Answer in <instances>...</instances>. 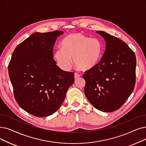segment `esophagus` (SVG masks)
<instances>
[{
	"label": "esophagus",
	"mask_w": 146,
	"mask_h": 146,
	"mask_svg": "<svg viewBox=\"0 0 146 146\" xmlns=\"http://www.w3.org/2000/svg\"><path fill=\"white\" fill-rule=\"evenodd\" d=\"M80 76V75L78 73H74V79H77L79 78Z\"/></svg>",
	"instance_id": "esophagus-1"
}]
</instances>
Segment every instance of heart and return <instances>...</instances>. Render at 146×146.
Wrapping results in <instances>:
<instances>
[{
    "mask_svg": "<svg viewBox=\"0 0 146 146\" xmlns=\"http://www.w3.org/2000/svg\"><path fill=\"white\" fill-rule=\"evenodd\" d=\"M103 52L102 43L98 38H90L81 33L66 36L61 48L56 49L53 57L57 65L64 71L70 70L73 62L83 70H89L99 62Z\"/></svg>",
    "mask_w": 146,
    "mask_h": 146,
    "instance_id": "obj_1",
    "label": "heart"
}]
</instances>
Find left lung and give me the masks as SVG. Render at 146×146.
Here are the masks:
<instances>
[{
  "mask_svg": "<svg viewBox=\"0 0 146 146\" xmlns=\"http://www.w3.org/2000/svg\"><path fill=\"white\" fill-rule=\"evenodd\" d=\"M106 49L100 61L85 72V94L97 109L105 112L121 107L133 92L135 84L136 57L125 42L103 31Z\"/></svg>",
  "mask_w": 146,
  "mask_h": 146,
  "instance_id": "obj_1",
  "label": "left lung"
}]
</instances>
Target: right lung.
I'll return each mask as SVG.
<instances>
[{
  "label": "right lung",
  "mask_w": 146,
  "mask_h": 146,
  "mask_svg": "<svg viewBox=\"0 0 146 146\" xmlns=\"http://www.w3.org/2000/svg\"><path fill=\"white\" fill-rule=\"evenodd\" d=\"M62 31L35 33L16 47L8 66L14 97L21 108L39 117L52 115L61 107L74 73L61 70L53 49Z\"/></svg>",
  "instance_id": "right-lung-1"
}]
</instances>
